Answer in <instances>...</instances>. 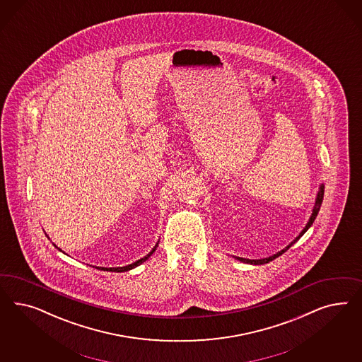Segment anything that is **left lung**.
Returning a JSON list of instances; mask_svg holds the SVG:
<instances>
[{
	"mask_svg": "<svg viewBox=\"0 0 362 362\" xmlns=\"http://www.w3.org/2000/svg\"><path fill=\"white\" fill-rule=\"evenodd\" d=\"M324 188H325V186H324V183H321L320 185V187H318V192L317 195H316V202H315V206H313V209H312V215H310V218H309V220H308L307 224H305V227L303 228V230L298 233V236H296V239L295 240L291 241L286 247H285L284 250H281V251H279V252L274 253V255H272V256H268V257H264V259H253V260H251V259H244V257H235L236 260H239V262H241V263H245V264H252V265H262V264H267L269 263V262H272V260H274L276 257H279V256H281L283 253L286 252L295 243H296L305 232H307L309 228H310V226L313 224V221H315V219H316V216H317L318 211H320V207H321V203H322V199H324Z\"/></svg>",
	"mask_w": 362,
	"mask_h": 362,
	"instance_id": "8db88e82",
	"label": "left lung"
}]
</instances>
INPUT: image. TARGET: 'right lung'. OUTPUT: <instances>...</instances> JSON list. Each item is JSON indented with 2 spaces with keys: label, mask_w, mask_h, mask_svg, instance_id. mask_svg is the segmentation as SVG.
I'll use <instances>...</instances> for the list:
<instances>
[{
  "label": "right lung",
  "mask_w": 362,
  "mask_h": 362,
  "mask_svg": "<svg viewBox=\"0 0 362 362\" xmlns=\"http://www.w3.org/2000/svg\"><path fill=\"white\" fill-rule=\"evenodd\" d=\"M158 244H159V241L155 244V247H153V250H151V252L147 253L144 257L142 259H139V260H136L135 263L129 264V265H126V267H117V268H105V267H95L97 269H100V271H109V272H127V271H132L134 269L135 267H138V265H141V264L144 263L153 252H155V250H156V247H158ZM55 248H58L55 244H53ZM59 250V248H58ZM61 251V250H59Z\"/></svg>",
  "instance_id": "right-lung-1"
}]
</instances>
